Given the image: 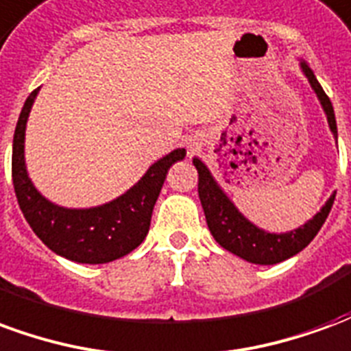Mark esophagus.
<instances>
[{"label": "esophagus", "mask_w": 351, "mask_h": 351, "mask_svg": "<svg viewBox=\"0 0 351 351\" xmlns=\"http://www.w3.org/2000/svg\"><path fill=\"white\" fill-rule=\"evenodd\" d=\"M186 146H188V150H197V148H199L197 138H190V141L186 143Z\"/></svg>", "instance_id": "34e87169"}]
</instances>
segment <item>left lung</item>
I'll return each instance as SVG.
<instances>
[{
    "mask_svg": "<svg viewBox=\"0 0 351 351\" xmlns=\"http://www.w3.org/2000/svg\"><path fill=\"white\" fill-rule=\"evenodd\" d=\"M299 65H301L302 75L308 80L310 88L316 93L317 101L327 116L329 130L337 141L339 131H337V120H335L331 101L325 95L324 88L317 82L310 65L304 60H301ZM193 165L199 173V199H201V205L205 210L206 226L210 229L214 241L220 244L221 248L243 258L248 263L276 265L304 250L327 220L335 195H337L332 191L331 197L325 201V205L306 223H302L291 231H286V233H271V231H265L263 228L256 226L237 208L235 203L223 191V188L210 173V169L206 167L203 161L199 158H193Z\"/></svg>",
    "mask_w": 351,
    "mask_h": 351,
    "instance_id": "obj_1",
    "label": "left lung"
}]
</instances>
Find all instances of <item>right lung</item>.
<instances>
[{"mask_svg":"<svg viewBox=\"0 0 351 351\" xmlns=\"http://www.w3.org/2000/svg\"><path fill=\"white\" fill-rule=\"evenodd\" d=\"M39 90L24 103L12 138V184L20 210L35 235L62 258L88 265L123 258L145 241L169 167L184 160L186 150L176 148L154 161L137 184L108 203L88 208L56 205L35 188L24 156L27 118Z\"/></svg>","mask_w":351,"mask_h":351,"instance_id":"add662e5","label":"right lung"}]
</instances>
